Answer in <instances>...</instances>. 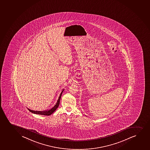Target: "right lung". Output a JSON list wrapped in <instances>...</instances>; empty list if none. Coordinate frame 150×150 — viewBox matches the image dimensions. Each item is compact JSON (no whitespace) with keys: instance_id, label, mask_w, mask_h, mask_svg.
Masks as SVG:
<instances>
[{"instance_id":"1","label":"right lung","mask_w":150,"mask_h":150,"mask_svg":"<svg viewBox=\"0 0 150 150\" xmlns=\"http://www.w3.org/2000/svg\"><path fill=\"white\" fill-rule=\"evenodd\" d=\"M64 89H63L61 93H60V96L59 97L58 99L57 100L56 104H55L54 107L52 108L51 109H49V110H45V111H35V110H32L31 109H28V110L31 112L35 113V114H37V115H52L54 111L56 110L57 108H58L59 104H60V101L61 96H62V93L63 92Z\"/></svg>"}]
</instances>
